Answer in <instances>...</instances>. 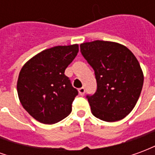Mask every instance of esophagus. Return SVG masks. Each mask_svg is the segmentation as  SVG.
Here are the masks:
<instances>
[{"instance_id":"1","label":"esophagus","mask_w":155,"mask_h":155,"mask_svg":"<svg viewBox=\"0 0 155 155\" xmlns=\"http://www.w3.org/2000/svg\"><path fill=\"white\" fill-rule=\"evenodd\" d=\"M84 92H85V89L84 87H81L79 89V94L81 95H84Z\"/></svg>"}]
</instances>
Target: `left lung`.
Returning <instances> with one entry per match:
<instances>
[{
    "label": "left lung",
    "mask_w": 155,
    "mask_h": 155,
    "mask_svg": "<svg viewBox=\"0 0 155 155\" xmlns=\"http://www.w3.org/2000/svg\"><path fill=\"white\" fill-rule=\"evenodd\" d=\"M81 54L94 69L97 91L87 95L93 115L106 122L124 119L140 98L143 74L134 54L116 42L81 44Z\"/></svg>",
    "instance_id": "left-lung-1"
}]
</instances>
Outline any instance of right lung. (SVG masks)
Segmentation results:
<instances>
[{
	"instance_id": "obj_1",
	"label": "right lung",
	"mask_w": 155,
	"mask_h": 155,
	"mask_svg": "<svg viewBox=\"0 0 155 155\" xmlns=\"http://www.w3.org/2000/svg\"><path fill=\"white\" fill-rule=\"evenodd\" d=\"M78 51L77 44L54 46L35 54L21 68L17 81L19 100L39 122L52 124L71 114L78 91L64 71Z\"/></svg>"
}]
</instances>
